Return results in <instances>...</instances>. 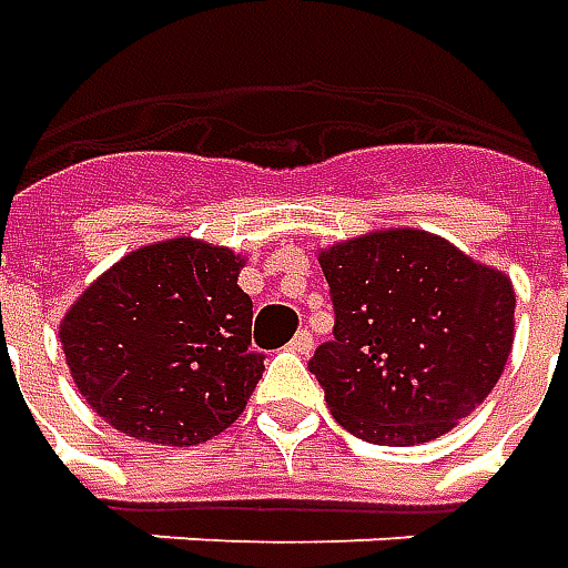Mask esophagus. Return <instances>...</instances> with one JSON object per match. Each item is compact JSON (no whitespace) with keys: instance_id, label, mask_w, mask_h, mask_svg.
<instances>
[{"instance_id":"esophagus-1","label":"esophagus","mask_w":568,"mask_h":568,"mask_svg":"<svg viewBox=\"0 0 568 568\" xmlns=\"http://www.w3.org/2000/svg\"><path fill=\"white\" fill-rule=\"evenodd\" d=\"M312 346H315V341H312L310 331H300V334L293 337L291 344H287V349H291V353H296V356H310Z\"/></svg>"}]
</instances>
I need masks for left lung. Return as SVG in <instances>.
<instances>
[{
  "label": "left lung",
  "instance_id": "left-lung-1",
  "mask_svg": "<svg viewBox=\"0 0 568 568\" xmlns=\"http://www.w3.org/2000/svg\"><path fill=\"white\" fill-rule=\"evenodd\" d=\"M334 337L310 372L349 435L409 447L447 435L513 349L509 277L425 231H378L322 256Z\"/></svg>",
  "mask_w": 568,
  "mask_h": 568
}]
</instances>
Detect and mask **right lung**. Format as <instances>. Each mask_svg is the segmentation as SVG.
<instances>
[{
	"mask_svg": "<svg viewBox=\"0 0 568 568\" xmlns=\"http://www.w3.org/2000/svg\"><path fill=\"white\" fill-rule=\"evenodd\" d=\"M243 258L200 240L124 256L62 322V349L83 399L136 440L190 447L243 413L265 372L253 349Z\"/></svg>",
	"mask_w": 568,
	"mask_h": 568,
	"instance_id": "obj_1",
	"label": "right lung"
}]
</instances>
